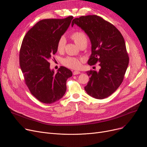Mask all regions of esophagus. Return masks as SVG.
Returning a JSON list of instances; mask_svg holds the SVG:
<instances>
[{"instance_id": "esophagus-1", "label": "esophagus", "mask_w": 147, "mask_h": 147, "mask_svg": "<svg viewBox=\"0 0 147 147\" xmlns=\"http://www.w3.org/2000/svg\"><path fill=\"white\" fill-rule=\"evenodd\" d=\"M80 73V71H74L73 73V75H78V74H79Z\"/></svg>"}]
</instances>
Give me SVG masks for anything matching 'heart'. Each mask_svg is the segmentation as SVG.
<instances>
[{
  "label": "heart",
  "mask_w": 147,
  "mask_h": 147,
  "mask_svg": "<svg viewBox=\"0 0 147 147\" xmlns=\"http://www.w3.org/2000/svg\"><path fill=\"white\" fill-rule=\"evenodd\" d=\"M71 39L74 42L76 45L80 48H85L88 44V38L86 34L82 32H76L70 36ZM66 40L65 38L62 37L58 41L57 48V51L62 52L64 51ZM83 63V60L80 58H76L70 57H68L63 59V64L70 68L78 69H79Z\"/></svg>",
  "instance_id": "b5f03b06"
}]
</instances>
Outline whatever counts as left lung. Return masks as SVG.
<instances>
[{"label":"left lung","instance_id":"left-lung-1","mask_svg":"<svg viewBox=\"0 0 147 147\" xmlns=\"http://www.w3.org/2000/svg\"><path fill=\"white\" fill-rule=\"evenodd\" d=\"M76 24L84 31L92 44V53L88 63H97L99 71H86L90 77L84 90L90 96L102 99L109 97L121 84L129 58L122 34L114 25L96 15L74 18Z\"/></svg>","mask_w":147,"mask_h":147}]
</instances>
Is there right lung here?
<instances>
[{"label":"right lung","mask_w":147,"mask_h":147,"mask_svg":"<svg viewBox=\"0 0 147 147\" xmlns=\"http://www.w3.org/2000/svg\"><path fill=\"white\" fill-rule=\"evenodd\" d=\"M73 18L41 20L23 38L20 65L31 94L41 102L52 104L60 99L66 92L67 80L72 76L71 71L63 66L55 74L49 61L57 52L58 41Z\"/></svg>","instance_id":"add662e5"}]
</instances>
